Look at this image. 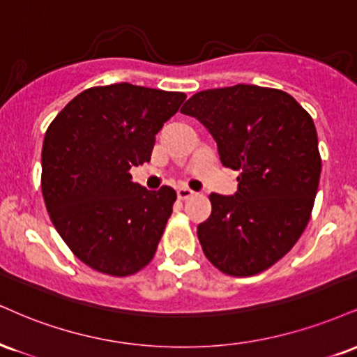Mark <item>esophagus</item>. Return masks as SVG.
<instances>
[{
	"label": "esophagus",
	"instance_id": "1",
	"mask_svg": "<svg viewBox=\"0 0 357 357\" xmlns=\"http://www.w3.org/2000/svg\"><path fill=\"white\" fill-rule=\"evenodd\" d=\"M192 195H195V191L190 190V188H179L178 190L179 199H188V197H191Z\"/></svg>",
	"mask_w": 357,
	"mask_h": 357
}]
</instances>
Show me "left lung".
<instances>
[{
	"label": "left lung",
	"mask_w": 357,
	"mask_h": 357,
	"mask_svg": "<svg viewBox=\"0 0 357 357\" xmlns=\"http://www.w3.org/2000/svg\"><path fill=\"white\" fill-rule=\"evenodd\" d=\"M183 114L199 119L221 162L241 169L234 196L209 195L211 216L197 239L229 276L263 273L301 238L319 186L321 154L311 114L281 89L236 84L199 91Z\"/></svg>",
	"instance_id": "obj_1"
}]
</instances>
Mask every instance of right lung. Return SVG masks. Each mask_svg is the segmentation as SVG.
<instances>
[{"instance_id": "add662e5", "label": "right lung", "mask_w": 357, "mask_h": 357, "mask_svg": "<svg viewBox=\"0 0 357 357\" xmlns=\"http://www.w3.org/2000/svg\"><path fill=\"white\" fill-rule=\"evenodd\" d=\"M186 94L130 83L73 98L46 130L41 191L51 222L94 271L124 278L146 268L173 213L176 191L132 183L151 161L156 132Z\"/></svg>"}]
</instances>
